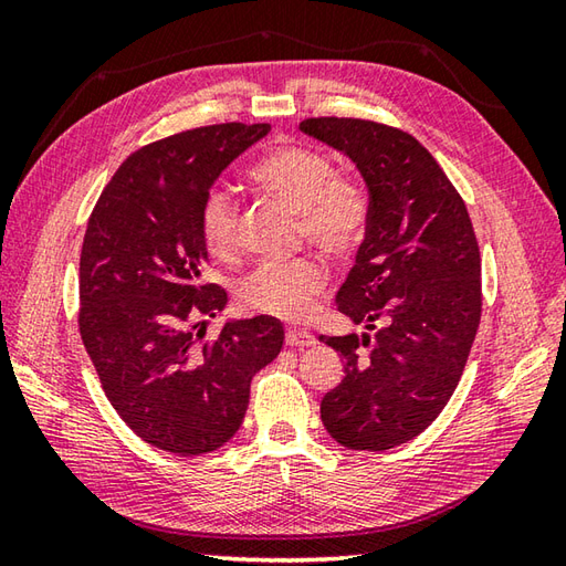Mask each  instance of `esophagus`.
I'll return each instance as SVG.
<instances>
[{
  "label": "esophagus",
  "instance_id": "esophagus-1",
  "mask_svg": "<svg viewBox=\"0 0 566 566\" xmlns=\"http://www.w3.org/2000/svg\"><path fill=\"white\" fill-rule=\"evenodd\" d=\"M284 340H286V345H290V347H298V350L316 345L314 335H311L308 331H302V328H290V331H286V338Z\"/></svg>",
  "mask_w": 566,
  "mask_h": 566
}]
</instances>
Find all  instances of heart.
<instances>
[{"instance_id": "b5f03b06", "label": "heart", "mask_w": 566, "mask_h": 566, "mask_svg": "<svg viewBox=\"0 0 566 566\" xmlns=\"http://www.w3.org/2000/svg\"><path fill=\"white\" fill-rule=\"evenodd\" d=\"M252 185L298 213L304 238L328 255L343 258L363 243L369 201L353 179L335 175L326 155L302 146L274 148L252 165ZM199 226L213 255L233 252L238 240V203L223 187L211 189L201 203ZM326 268L314 258L262 262L238 284L245 308L284 321L308 316L326 286Z\"/></svg>"}]
</instances>
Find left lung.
I'll use <instances>...</instances> for the list:
<instances>
[{
	"instance_id": "8db88e82",
	"label": "left lung",
	"mask_w": 566,
	"mask_h": 566,
	"mask_svg": "<svg viewBox=\"0 0 566 566\" xmlns=\"http://www.w3.org/2000/svg\"><path fill=\"white\" fill-rule=\"evenodd\" d=\"M298 128L350 158L369 191L365 240L335 304L377 333L321 335L345 359L321 420L343 448L381 452L423 432L462 377L482 318L476 235L462 197L413 136L335 116Z\"/></svg>"
}]
</instances>
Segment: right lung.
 <instances>
[{"label":"right lung","instance_id":"add662e5","mask_svg":"<svg viewBox=\"0 0 566 566\" xmlns=\"http://www.w3.org/2000/svg\"><path fill=\"white\" fill-rule=\"evenodd\" d=\"M268 134V124H219L136 150L104 187L84 233L82 343L124 423L179 457L213 452L235 436L252 377L284 345L272 316L226 321L213 340L191 326L228 304L221 286L201 282V203Z\"/></svg>","mask_w":566,"mask_h":566}]
</instances>
